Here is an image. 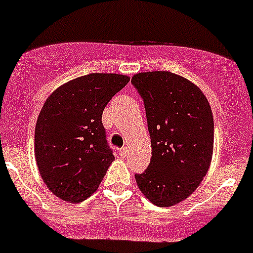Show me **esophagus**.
<instances>
[{
    "instance_id": "34e87169",
    "label": "esophagus",
    "mask_w": 253,
    "mask_h": 253,
    "mask_svg": "<svg viewBox=\"0 0 253 253\" xmlns=\"http://www.w3.org/2000/svg\"><path fill=\"white\" fill-rule=\"evenodd\" d=\"M120 154H121V156H126V154H127V146H123V148H121Z\"/></svg>"
}]
</instances>
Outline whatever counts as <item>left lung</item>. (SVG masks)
<instances>
[{
    "instance_id": "left-lung-1",
    "label": "left lung",
    "mask_w": 253,
    "mask_h": 253,
    "mask_svg": "<svg viewBox=\"0 0 253 253\" xmlns=\"http://www.w3.org/2000/svg\"><path fill=\"white\" fill-rule=\"evenodd\" d=\"M144 100L152 158L135 175L141 193L159 207L181 202L198 188L213 150V117L207 97L171 72H144L131 80Z\"/></svg>"
}]
</instances>
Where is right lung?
Instances as JSON below:
<instances>
[{
  "label": "right lung",
  "instance_id": "1",
  "mask_svg": "<svg viewBox=\"0 0 253 253\" xmlns=\"http://www.w3.org/2000/svg\"><path fill=\"white\" fill-rule=\"evenodd\" d=\"M128 81L123 74L91 73L64 84L44 101L35 154L42 180L56 197L82 202L100 185L114 159L101 116Z\"/></svg>",
  "mask_w": 253,
  "mask_h": 253
}]
</instances>
